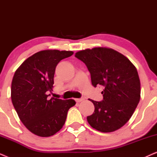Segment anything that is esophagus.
<instances>
[{"label": "esophagus", "instance_id": "1", "mask_svg": "<svg viewBox=\"0 0 157 157\" xmlns=\"http://www.w3.org/2000/svg\"><path fill=\"white\" fill-rule=\"evenodd\" d=\"M84 99H85L84 98H76V99H75V101H76L77 103H79V102L82 101H83V100H84Z\"/></svg>", "mask_w": 157, "mask_h": 157}]
</instances>
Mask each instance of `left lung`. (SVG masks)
I'll return each mask as SVG.
<instances>
[{"label":"left lung","mask_w":157,"mask_h":157,"mask_svg":"<svg viewBox=\"0 0 157 157\" xmlns=\"http://www.w3.org/2000/svg\"><path fill=\"white\" fill-rule=\"evenodd\" d=\"M87 66L94 87L104 86L101 101L89 99L94 105L89 124L101 132H112L122 127L132 117L140 100L138 72L123 54L111 48L97 47L75 54Z\"/></svg>","instance_id":"obj_1"}]
</instances>
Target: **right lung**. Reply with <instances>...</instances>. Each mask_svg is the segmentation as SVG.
Returning <instances> with one entry per match:
<instances>
[{"label": "right lung", "mask_w": 157, "mask_h": 157, "mask_svg": "<svg viewBox=\"0 0 157 157\" xmlns=\"http://www.w3.org/2000/svg\"><path fill=\"white\" fill-rule=\"evenodd\" d=\"M73 51L44 50L25 60L15 72L11 100L19 119L33 134L42 137L54 135L65 124L74 99L52 97L53 77L57 64Z\"/></svg>", "instance_id": "add662e5"}]
</instances>
